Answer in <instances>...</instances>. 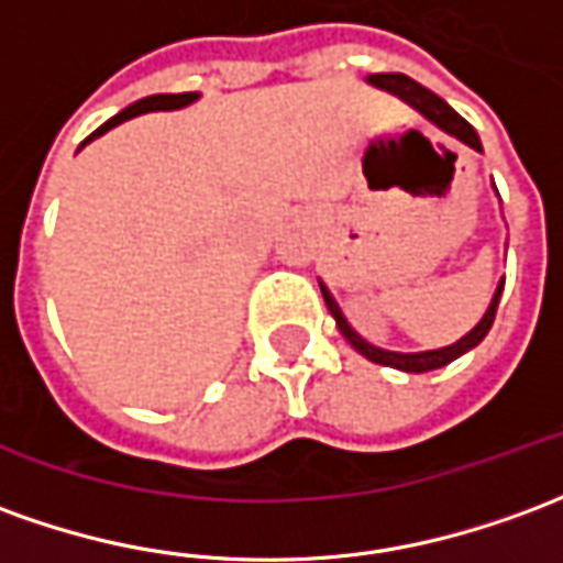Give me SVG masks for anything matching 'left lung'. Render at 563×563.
<instances>
[{
  "mask_svg": "<svg viewBox=\"0 0 563 563\" xmlns=\"http://www.w3.org/2000/svg\"><path fill=\"white\" fill-rule=\"evenodd\" d=\"M368 85H375L380 90H390L396 93L399 100H405L408 106H415L420 115H427L432 124H439L442 131L451 133V136H457L460 143L473 145L475 152H482V140H478V133L473 131V124L466 121V118H460L451 106L442 100V97H435L432 90H427L423 85H418L415 78L402 76V73H375V76H368ZM503 283L497 286V292L490 298V308L485 310V317L478 320L473 332H466V335L454 341V344H448V347L439 350H423V353H396V350H380L375 344H368L365 338H360L353 329H350V322L344 320V313L338 308V301L332 298V292L325 289L320 283L322 298H325V308L329 313L335 317L338 329H341V335L347 338L353 350H360L365 360H372L377 365H390V368H399V372H411V375H420V372H432V368H442V365L454 363L457 356H463L466 350H473L475 344H482V338L487 335V329L494 325V317H497V305H500V295H503Z\"/></svg>",
  "mask_w": 563,
  "mask_h": 563,
  "instance_id": "left-lung-1",
  "label": "left lung"
}]
</instances>
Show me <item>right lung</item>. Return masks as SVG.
I'll return each instance as SVG.
<instances>
[{
	"mask_svg": "<svg viewBox=\"0 0 563 563\" xmlns=\"http://www.w3.org/2000/svg\"><path fill=\"white\" fill-rule=\"evenodd\" d=\"M195 100H198V93H152V97H145V100H136L133 106H128V109H124V112H118L115 118H109L103 128H97L85 143L97 140V136H103L106 131H112V128H118V124H121V121H128V118L145 115V112H170V109H183V106L195 103ZM85 143L78 145V148H85Z\"/></svg>",
	"mask_w": 563,
	"mask_h": 563,
	"instance_id": "add662e5",
	"label": "right lung"
}]
</instances>
